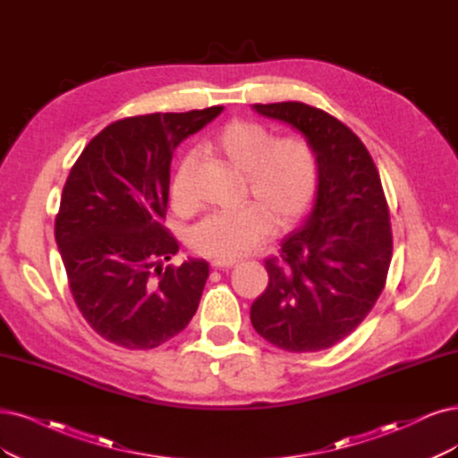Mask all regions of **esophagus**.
Masks as SVG:
<instances>
[{"instance_id":"34e87169","label":"esophagus","mask_w":458,"mask_h":458,"mask_svg":"<svg viewBox=\"0 0 458 458\" xmlns=\"http://www.w3.org/2000/svg\"><path fill=\"white\" fill-rule=\"evenodd\" d=\"M233 266H235L233 260H218V259L211 260V267H215V269H230Z\"/></svg>"}]
</instances>
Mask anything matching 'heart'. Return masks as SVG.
Masks as SVG:
<instances>
[{"mask_svg": "<svg viewBox=\"0 0 458 458\" xmlns=\"http://www.w3.org/2000/svg\"><path fill=\"white\" fill-rule=\"evenodd\" d=\"M206 150L242 174V206L216 211L191 228L189 245L198 255L235 260L257 247L269 230L294 226L308 213L318 189V158L310 141L296 135L276 140L266 126L232 121L206 141ZM192 157H182L169 184L177 209H191Z\"/></svg>", "mask_w": 458, "mask_h": 458, "instance_id": "1", "label": "heart"}]
</instances>
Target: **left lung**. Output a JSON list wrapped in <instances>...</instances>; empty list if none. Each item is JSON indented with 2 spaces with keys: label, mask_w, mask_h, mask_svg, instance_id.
Returning a JSON list of instances; mask_svg holds the SVG:
<instances>
[{
  "label": "left lung",
  "mask_w": 458,
  "mask_h": 458,
  "mask_svg": "<svg viewBox=\"0 0 458 458\" xmlns=\"http://www.w3.org/2000/svg\"><path fill=\"white\" fill-rule=\"evenodd\" d=\"M252 107L306 135L318 191L306 223L266 260L269 283L250 323L279 349L323 351L345 340L385 289L393 230L379 172L359 135L327 111L301 101Z\"/></svg>",
  "instance_id": "obj_1"
}]
</instances>
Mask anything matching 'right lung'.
<instances>
[{
	"mask_svg": "<svg viewBox=\"0 0 458 458\" xmlns=\"http://www.w3.org/2000/svg\"><path fill=\"white\" fill-rule=\"evenodd\" d=\"M223 111L123 118L84 147L64 184L55 238L84 320L124 349H155L194 317L206 260L165 266L179 243L165 226L174 148Z\"/></svg>",
	"mask_w": 458,
	"mask_h": 458,
	"instance_id": "add662e5",
	"label": "right lung"
}]
</instances>
